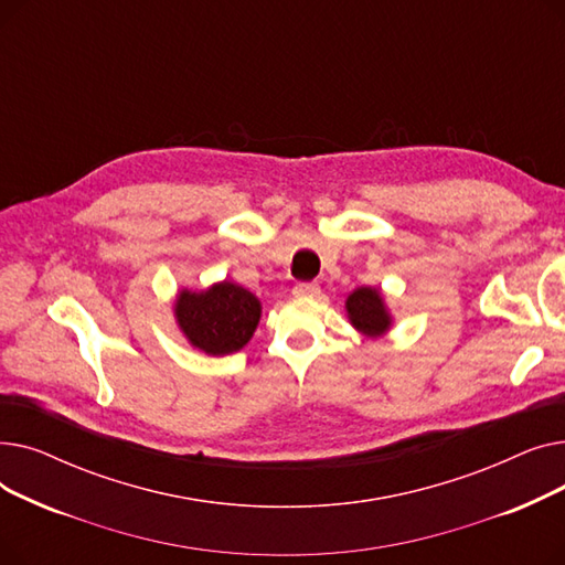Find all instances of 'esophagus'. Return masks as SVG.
<instances>
[{
  "label": "esophagus",
  "mask_w": 565,
  "mask_h": 565,
  "mask_svg": "<svg viewBox=\"0 0 565 565\" xmlns=\"http://www.w3.org/2000/svg\"><path fill=\"white\" fill-rule=\"evenodd\" d=\"M318 292H320L318 284H295V288H292L295 298H316Z\"/></svg>",
  "instance_id": "esophagus-1"
}]
</instances>
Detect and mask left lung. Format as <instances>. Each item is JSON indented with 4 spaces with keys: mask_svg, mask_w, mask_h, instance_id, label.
<instances>
[{
    "mask_svg": "<svg viewBox=\"0 0 565 565\" xmlns=\"http://www.w3.org/2000/svg\"><path fill=\"white\" fill-rule=\"evenodd\" d=\"M345 311L352 328L362 332L364 337L377 339L384 332H390L392 328V313L387 305H384L382 292L377 288H371V286L354 288L345 300Z\"/></svg>",
    "mask_w": 565,
    "mask_h": 565,
    "instance_id": "8db88e82",
    "label": "left lung"
}]
</instances>
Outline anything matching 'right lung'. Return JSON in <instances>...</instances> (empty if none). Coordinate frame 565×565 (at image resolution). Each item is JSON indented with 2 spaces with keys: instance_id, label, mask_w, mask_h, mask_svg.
Listing matches in <instances>:
<instances>
[{
  "instance_id": "1",
  "label": "right lung",
  "mask_w": 565,
  "mask_h": 565,
  "mask_svg": "<svg viewBox=\"0 0 565 565\" xmlns=\"http://www.w3.org/2000/svg\"><path fill=\"white\" fill-rule=\"evenodd\" d=\"M173 313L178 328L194 348L222 358L249 343L260 320V302L247 288L224 279L199 292L183 288Z\"/></svg>"
}]
</instances>
